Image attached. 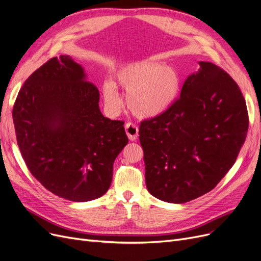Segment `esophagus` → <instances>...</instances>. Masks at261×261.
Segmentation results:
<instances>
[{"instance_id": "34e87169", "label": "esophagus", "mask_w": 261, "mask_h": 261, "mask_svg": "<svg viewBox=\"0 0 261 261\" xmlns=\"http://www.w3.org/2000/svg\"><path fill=\"white\" fill-rule=\"evenodd\" d=\"M124 129H125V133H127V136H128L130 141H136L138 139V137H139V128L137 127L136 124L132 123V122L125 123Z\"/></svg>"}]
</instances>
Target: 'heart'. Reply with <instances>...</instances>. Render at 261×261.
<instances>
[{"instance_id":"heart-1","label":"heart","mask_w":261,"mask_h":261,"mask_svg":"<svg viewBox=\"0 0 261 261\" xmlns=\"http://www.w3.org/2000/svg\"><path fill=\"white\" fill-rule=\"evenodd\" d=\"M115 81L128 93L129 110L140 118H153L167 112L180 89V77L174 67L149 60L121 66L115 73ZM102 95L111 111L121 109V98L115 83L104 82Z\"/></svg>"}]
</instances>
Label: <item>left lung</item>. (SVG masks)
I'll list each match as a JSON object with an SVG mask.
<instances>
[{
    "label": "left lung",
    "mask_w": 261,
    "mask_h": 261,
    "mask_svg": "<svg viewBox=\"0 0 261 261\" xmlns=\"http://www.w3.org/2000/svg\"><path fill=\"white\" fill-rule=\"evenodd\" d=\"M199 65L171 108L140 125L146 187L170 203H185L215 188L247 134L246 103L237 83L213 63Z\"/></svg>",
    "instance_id": "8db88e82"
}]
</instances>
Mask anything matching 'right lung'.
<instances>
[{
	"mask_svg": "<svg viewBox=\"0 0 261 261\" xmlns=\"http://www.w3.org/2000/svg\"><path fill=\"white\" fill-rule=\"evenodd\" d=\"M100 93L70 56L51 58L24 82L13 110L17 143L32 175L54 195L102 197L128 144L123 121L104 117Z\"/></svg>",
	"mask_w": 261,
	"mask_h": 261,
	"instance_id": "obj_1",
	"label": "right lung"
}]
</instances>
